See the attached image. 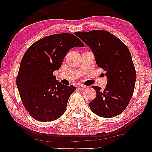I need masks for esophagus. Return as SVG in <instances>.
Listing matches in <instances>:
<instances>
[{
  "instance_id": "1",
  "label": "esophagus",
  "mask_w": 152,
  "mask_h": 152,
  "mask_svg": "<svg viewBox=\"0 0 152 152\" xmlns=\"http://www.w3.org/2000/svg\"><path fill=\"white\" fill-rule=\"evenodd\" d=\"M77 87L80 90H83V89L86 88V86H84V85H82V84H78Z\"/></svg>"
}]
</instances>
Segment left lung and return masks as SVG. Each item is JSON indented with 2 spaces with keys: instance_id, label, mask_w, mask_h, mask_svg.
Returning a JSON list of instances; mask_svg holds the SVG:
<instances>
[{
  "instance_id": "8db88e82",
  "label": "left lung",
  "mask_w": 152,
  "mask_h": 152,
  "mask_svg": "<svg viewBox=\"0 0 152 152\" xmlns=\"http://www.w3.org/2000/svg\"><path fill=\"white\" fill-rule=\"evenodd\" d=\"M75 34L91 49L97 65L107 71L106 88L92 86L97 94L89 103L91 110L102 118L120 115L129 103L136 80L129 50L107 31L95 30Z\"/></svg>"
}]
</instances>
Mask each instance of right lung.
<instances>
[{
    "label": "right lung",
    "mask_w": 152,
    "mask_h": 152,
    "mask_svg": "<svg viewBox=\"0 0 152 152\" xmlns=\"http://www.w3.org/2000/svg\"><path fill=\"white\" fill-rule=\"evenodd\" d=\"M84 43L75 35L62 33L39 39L27 50L20 61L16 86L30 115L40 122L58 119L66 111L76 87L64 85L53 75L66 54Z\"/></svg>",
    "instance_id": "1"
}]
</instances>
